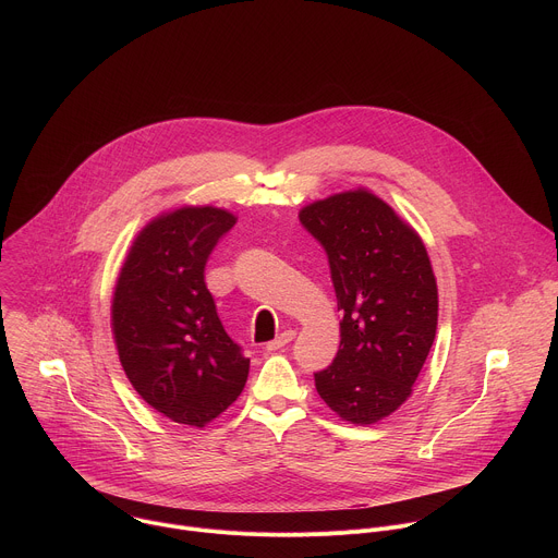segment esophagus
<instances>
[{
    "label": "esophagus",
    "instance_id": "34e87169",
    "mask_svg": "<svg viewBox=\"0 0 558 558\" xmlns=\"http://www.w3.org/2000/svg\"><path fill=\"white\" fill-rule=\"evenodd\" d=\"M293 338H295V331H284V333H280L274 342H267V351H280V349H284L287 344H291L293 342Z\"/></svg>",
    "mask_w": 558,
    "mask_h": 558
}]
</instances>
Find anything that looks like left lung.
I'll list each match as a JSON object with an SVG mask.
<instances>
[{"mask_svg":"<svg viewBox=\"0 0 558 558\" xmlns=\"http://www.w3.org/2000/svg\"><path fill=\"white\" fill-rule=\"evenodd\" d=\"M300 222L329 256L340 349L315 373L325 404L368 426L400 409L437 333V280L420 233L388 203L357 187L308 203Z\"/></svg>","mask_w":558,"mask_h":558,"instance_id":"1","label":"left lung"}]
</instances>
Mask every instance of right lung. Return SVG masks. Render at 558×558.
Returning a JSON list of instances; mask_svg holds the SVG:
<instances>
[{
	"instance_id": "right-lung-1",
	"label": "right lung",
	"mask_w": 558,
	"mask_h": 558,
	"mask_svg": "<svg viewBox=\"0 0 558 558\" xmlns=\"http://www.w3.org/2000/svg\"><path fill=\"white\" fill-rule=\"evenodd\" d=\"M235 216L185 205L149 220L134 238L112 295L121 366L154 411L203 428L243 392L250 360L216 313L205 265Z\"/></svg>"
}]
</instances>
